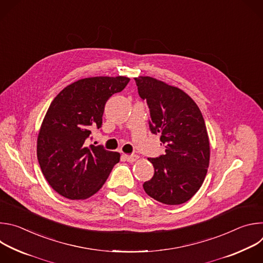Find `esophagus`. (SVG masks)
<instances>
[{
	"label": "esophagus",
	"instance_id": "1",
	"mask_svg": "<svg viewBox=\"0 0 263 263\" xmlns=\"http://www.w3.org/2000/svg\"><path fill=\"white\" fill-rule=\"evenodd\" d=\"M125 159L128 162H134L135 160L138 159V156L137 155H125Z\"/></svg>",
	"mask_w": 263,
	"mask_h": 263
}]
</instances>
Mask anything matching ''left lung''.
I'll use <instances>...</instances> for the list:
<instances>
[{"label": "left lung", "mask_w": 263, "mask_h": 263, "mask_svg": "<svg viewBox=\"0 0 263 263\" xmlns=\"http://www.w3.org/2000/svg\"><path fill=\"white\" fill-rule=\"evenodd\" d=\"M149 112L148 127L160 135L165 153L147 158L155 173L144 192L166 205H180L200 190L210 158L205 121L194 100L181 89L151 77L135 78Z\"/></svg>", "instance_id": "obj_1"}]
</instances>
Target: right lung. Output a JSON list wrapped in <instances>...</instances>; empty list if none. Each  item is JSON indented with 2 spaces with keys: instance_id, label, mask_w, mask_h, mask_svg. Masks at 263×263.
Returning a JSON list of instances; mask_svg holds the SVG:
<instances>
[{
  "instance_id": "add662e5",
  "label": "right lung",
  "mask_w": 263,
  "mask_h": 263,
  "mask_svg": "<svg viewBox=\"0 0 263 263\" xmlns=\"http://www.w3.org/2000/svg\"><path fill=\"white\" fill-rule=\"evenodd\" d=\"M127 77H93L71 83L51 103L37 138V159L52 189L69 200L87 199L106 182L120 154L103 145L86 146L102 127L109 98L129 83Z\"/></svg>"
}]
</instances>
